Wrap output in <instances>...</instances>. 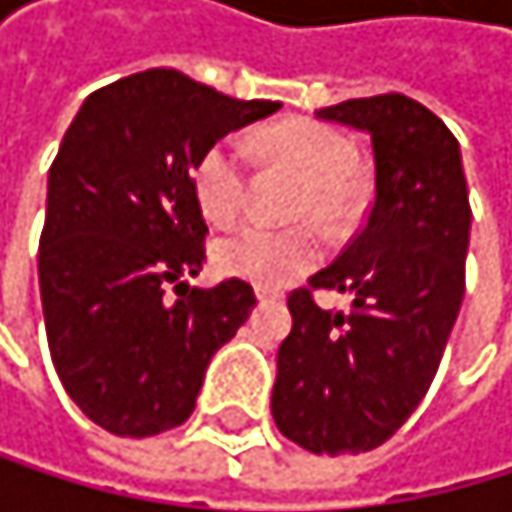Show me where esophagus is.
Returning <instances> with one entry per match:
<instances>
[{"label": "esophagus", "instance_id": "obj_1", "mask_svg": "<svg viewBox=\"0 0 512 512\" xmlns=\"http://www.w3.org/2000/svg\"><path fill=\"white\" fill-rule=\"evenodd\" d=\"M282 298H285V294H282V291L258 285V301H261V304H276V301H282Z\"/></svg>", "mask_w": 512, "mask_h": 512}]
</instances>
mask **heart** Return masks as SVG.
<instances>
[{
	"label": "heart",
	"mask_w": 512,
	"mask_h": 512,
	"mask_svg": "<svg viewBox=\"0 0 512 512\" xmlns=\"http://www.w3.org/2000/svg\"><path fill=\"white\" fill-rule=\"evenodd\" d=\"M261 147L307 178L301 214H313L325 227H338L353 199L356 150L338 128L313 119H288L264 131ZM196 199L211 221H236L248 205V150L239 137L214 141L193 171ZM322 258V236L313 224L273 227L248 221L224 233L214 245V264L224 273L251 279L264 288H282Z\"/></svg>",
	"instance_id": "1"
}]
</instances>
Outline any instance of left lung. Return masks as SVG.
Returning a JSON list of instances; mask_svg holds the SVG:
<instances>
[{
  "label": "left lung",
  "instance_id": "obj_1",
  "mask_svg": "<svg viewBox=\"0 0 512 512\" xmlns=\"http://www.w3.org/2000/svg\"><path fill=\"white\" fill-rule=\"evenodd\" d=\"M368 131L375 196L341 258L288 294L291 331L279 347L273 421L313 455L384 445L427 396L464 301L470 199L458 137L405 94L322 107ZM316 290L354 294L325 311Z\"/></svg>",
  "mask_w": 512,
  "mask_h": 512
}]
</instances>
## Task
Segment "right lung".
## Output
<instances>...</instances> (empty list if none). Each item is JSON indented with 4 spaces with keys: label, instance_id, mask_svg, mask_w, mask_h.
Returning a JSON list of instances; mask_svg holds the SVG:
<instances>
[{
    "label": "right lung",
    "instance_id": "obj_1",
    "mask_svg": "<svg viewBox=\"0 0 512 512\" xmlns=\"http://www.w3.org/2000/svg\"><path fill=\"white\" fill-rule=\"evenodd\" d=\"M279 107L159 67L97 88L67 128L39 288L54 371L97 427L147 439L184 424L211 356L258 304L242 279L184 282L208 236L193 171L214 141Z\"/></svg>",
    "mask_w": 512,
    "mask_h": 512
}]
</instances>
